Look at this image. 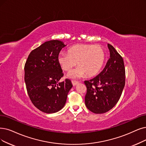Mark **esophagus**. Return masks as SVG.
Segmentation results:
<instances>
[{
	"instance_id": "esophagus-1",
	"label": "esophagus",
	"mask_w": 146,
	"mask_h": 146,
	"mask_svg": "<svg viewBox=\"0 0 146 146\" xmlns=\"http://www.w3.org/2000/svg\"><path fill=\"white\" fill-rule=\"evenodd\" d=\"M72 85H73L74 86H76L77 84H78L79 83V82H78V81H76L72 80Z\"/></svg>"
}]
</instances>
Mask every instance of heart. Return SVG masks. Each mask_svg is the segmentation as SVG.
<instances>
[{
  "label": "heart",
  "instance_id": "b5f03b06",
  "mask_svg": "<svg viewBox=\"0 0 146 146\" xmlns=\"http://www.w3.org/2000/svg\"><path fill=\"white\" fill-rule=\"evenodd\" d=\"M106 53L100 45L80 44L73 45L68 53H62L58 56V62L63 71L69 72L76 66L75 71L70 73L71 78L95 76L101 71L106 61Z\"/></svg>",
  "mask_w": 146,
  "mask_h": 146
}]
</instances>
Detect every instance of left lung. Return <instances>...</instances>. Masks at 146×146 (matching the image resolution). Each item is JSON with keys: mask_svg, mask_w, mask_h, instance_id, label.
Returning <instances> with one entry per match:
<instances>
[{"mask_svg": "<svg viewBox=\"0 0 146 146\" xmlns=\"http://www.w3.org/2000/svg\"><path fill=\"white\" fill-rule=\"evenodd\" d=\"M110 57L106 67L96 77L84 81L87 88L85 104L95 114L105 113L119 101L125 84V68L122 57L108 44Z\"/></svg>", "mask_w": 146, "mask_h": 146, "instance_id": "left-lung-1", "label": "left lung"}]
</instances>
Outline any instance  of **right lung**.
I'll list each match as a JSON object with an SVG mask.
<instances>
[{"mask_svg": "<svg viewBox=\"0 0 146 146\" xmlns=\"http://www.w3.org/2000/svg\"><path fill=\"white\" fill-rule=\"evenodd\" d=\"M66 45L51 40L29 54L25 65V81L29 98L35 107L45 113L59 111L65 105L72 84L63 76L58 56Z\"/></svg>", "mask_w": 146, "mask_h": 146, "instance_id": "right-lung-1", "label": "right lung"}]
</instances>
